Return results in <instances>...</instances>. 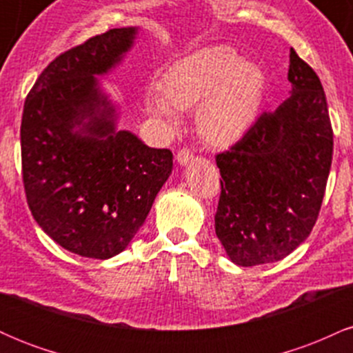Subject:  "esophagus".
Segmentation results:
<instances>
[{"instance_id": "obj_1", "label": "esophagus", "mask_w": 353, "mask_h": 353, "mask_svg": "<svg viewBox=\"0 0 353 353\" xmlns=\"http://www.w3.org/2000/svg\"><path fill=\"white\" fill-rule=\"evenodd\" d=\"M192 157H194L192 151H190L189 148H184V149H181L179 152H177V163L185 165V164H189L190 161H192Z\"/></svg>"}]
</instances>
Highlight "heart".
Wrapping results in <instances>:
<instances>
[{"mask_svg": "<svg viewBox=\"0 0 353 353\" xmlns=\"http://www.w3.org/2000/svg\"><path fill=\"white\" fill-rule=\"evenodd\" d=\"M265 76L257 64L241 59L234 48H202L174 63L163 88L145 96L148 111L172 121L177 109H197L201 134L214 144H229L249 131L264 96Z\"/></svg>", "mask_w": 353, "mask_h": 353, "instance_id": "1", "label": "heart"}]
</instances>
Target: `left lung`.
Here are the masks:
<instances>
[{
  "instance_id": "left-lung-1",
  "label": "left lung",
  "mask_w": 353,
  "mask_h": 353,
  "mask_svg": "<svg viewBox=\"0 0 353 353\" xmlns=\"http://www.w3.org/2000/svg\"><path fill=\"white\" fill-rule=\"evenodd\" d=\"M289 81V98L216 156L222 177L216 234L242 267L270 264L297 249L325 194L334 151L325 92L294 50Z\"/></svg>"
}]
</instances>
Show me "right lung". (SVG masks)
I'll return each mask as SVG.
<instances>
[{"label": "right lung", "instance_id": "add662e5", "mask_svg": "<svg viewBox=\"0 0 353 353\" xmlns=\"http://www.w3.org/2000/svg\"><path fill=\"white\" fill-rule=\"evenodd\" d=\"M137 28H114L52 59L24 101L21 165L28 205L63 249L104 259L123 252L172 172V152L116 129L99 89L131 50Z\"/></svg>", "mask_w": 353, "mask_h": 353}]
</instances>
